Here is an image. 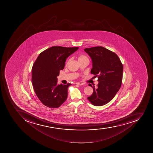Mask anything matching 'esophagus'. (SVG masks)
Returning a JSON list of instances; mask_svg holds the SVG:
<instances>
[{
  "label": "esophagus",
  "mask_w": 153,
  "mask_h": 153,
  "mask_svg": "<svg viewBox=\"0 0 153 153\" xmlns=\"http://www.w3.org/2000/svg\"><path fill=\"white\" fill-rule=\"evenodd\" d=\"M76 84L79 85H83V83H82V82H76Z\"/></svg>",
  "instance_id": "esophagus-1"
}]
</instances>
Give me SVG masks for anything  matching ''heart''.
<instances>
[{"mask_svg": "<svg viewBox=\"0 0 153 153\" xmlns=\"http://www.w3.org/2000/svg\"><path fill=\"white\" fill-rule=\"evenodd\" d=\"M85 59H88L87 58V56H85V55H80V56H79L78 57V61H80L83 60ZM69 61H70V59H68V60L67 61V63H66L67 64L68 63Z\"/></svg>", "mask_w": 153, "mask_h": 153, "instance_id": "b5f03b06", "label": "heart"}]
</instances>
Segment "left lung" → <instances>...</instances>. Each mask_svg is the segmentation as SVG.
<instances>
[{"mask_svg":"<svg viewBox=\"0 0 153 153\" xmlns=\"http://www.w3.org/2000/svg\"><path fill=\"white\" fill-rule=\"evenodd\" d=\"M84 50L92 60L91 73L98 76L99 82L96 87L89 84L94 91L87 99L94 106H103L109 102L120 89L123 66L117 54L104 47L97 46Z\"/></svg>","mask_w":153,"mask_h":153,"instance_id":"8db88e82","label":"left lung"}]
</instances>
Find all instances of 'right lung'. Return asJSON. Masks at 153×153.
<instances>
[{"label":"right lung","instance_id":"add662e5","mask_svg":"<svg viewBox=\"0 0 153 153\" xmlns=\"http://www.w3.org/2000/svg\"><path fill=\"white\" fill-rule=\"evenodd\" d=\"M79 47L53 46L41 53L32 68V82L35 92L45 106L56 108L68 97V89L71 84H57V76L63 70L67 58Z\"/></svg>","mask_w":153,"mask_h":153}]
</instances>
